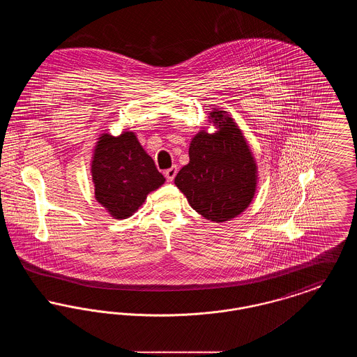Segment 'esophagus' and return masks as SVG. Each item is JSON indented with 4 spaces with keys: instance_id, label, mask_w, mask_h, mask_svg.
Masks as SVG:
<instances>
[{
    "instance_id": "34e87169",
    "label": "esophagus",
    "mask_w": 357,
    "mask_h": 357,
    "mask_svg": "<svg viewBox=\"0 0 357 357\" xmlns=\"http://www.w3.org/2000/svg\"><path fill=\"white\" fill-rule=\"evenodd\" d=\"M176 172H178V169H176V166H172V167H171V169H169V170L165 171V176H166L167 182H172V181H174V178H175Z\"/></svg>"
}]
</instances>
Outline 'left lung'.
<instances>
[{"label": "left lung", "mask_w": 357, "mask_h": 357, "mask_svg": "<svg viewBox=\"0 0 357 357\" xmlns=\"http://www.w3.org/2000/svg\"><path fill=\"white\" fill-rule=\"evenodd\" d=\"M210 119L218 131L192 137L190 162L176 174L175 185L206 220L230 221L255 197L257 167L234 120L218 109L210 112Z\"/></svg>", "instance_id": "1"}]
</instances>
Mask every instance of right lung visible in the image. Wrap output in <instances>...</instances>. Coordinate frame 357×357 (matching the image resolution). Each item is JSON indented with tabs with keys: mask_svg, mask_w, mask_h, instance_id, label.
<instances>
[{
	"mask_svg": "<svg viewBox=\"0 0 357 357\" xmlns=\"http://www.w3.org/2000/svg\"><path fill=\"white\" fill-rule=\"evenodd\" d=\"M91 171L98 202L116 220L131 217L147 194L165 183V176L142 149L134 132L102 134Z\"/></svg>",
	"mask_w": 357,
	"mask_h": 357,
	"instance_id": "obj_1",
	"label": "right lung"
}]
</instances>
